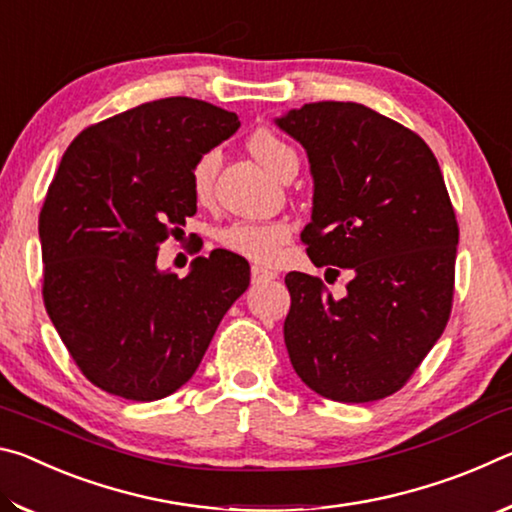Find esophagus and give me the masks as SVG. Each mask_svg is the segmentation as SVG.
Wrapping results in <instances>:
<instances>
[{
  "label": "esophagus",
  "instance_id": "34e87169",
  "mask_svg": "<svg viewBox=\"0 0 512 512\" xmlns=\"http://www.w3.org/2000/svg\"><path fill=\"white\" fill-rule=\"evenodd\" d=\"M250 277H253V284H262V282L275 280L277 273L268 271V268H262V266H253V268H250Z\"/></svg>",
  "mask_w": 512,
  "mask_h": 512
}]
</instances>
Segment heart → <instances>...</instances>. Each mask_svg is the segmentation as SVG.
<instances>
[{"mask_svg":"<svg viewBox=\"0 0 512 512\" xmlns=\"http://www.w3.org/2000/svg\"><path fill=\"white\" fill-rule=\"evenodd\" d=\"M248 149L255 160L273 176H284L289 169H298V153L293 146L277 137L273 131H257L250 135ZM221 164V151L207 149L196 158L189 173V187L198 203H207L214 192V178ZM289 228L280 221H237L219 232V244L244 259L257 264H271L280 255Z\"/></svg>","mask_w":512,"mask_h":512,"instance_id":"b5f03b06","label":"heart"}]
</instances>
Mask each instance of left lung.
Segmentation results:
<instances>
[{"label": "left lung", "instance_id": "1", "mask_svg": "<svg viewBox=\"0 0 512 512\" xmlns=\"http://www.w3.org/2000/svg\"><path fill=\"white\" fill-rule=\"evenodd\" d=\"M275 126L302 144L314 178L309 259L352 273L339 300L318 277H284L291 366L327 400H381L406 384L452 311L458 225L438 160L409 128L352 101L305 103Z\"/></svg>", "mask_w": 512, "mask_h": 512}]
</instances>
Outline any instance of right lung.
<instances>
[{
    "label": "right lung",
    "mask_w": 512,
    "mask_h": 512,
    "mask_svg": "<svg viewBox=\"0 0 512 512\" xmlns=\"http://www.w3.org/2000/svg\"><path fill=\"white\" fill-rule=\"evenodd\" d=\"M239 128L207 101L169 97L99 121L67 146L40 212L47 314L94 386L153 402L185 386L250 284L216 248L185 277L158 250L196 214L192 164Z\"/></svg>",
    "instance_id": "obj_1"
}]
</instances>
